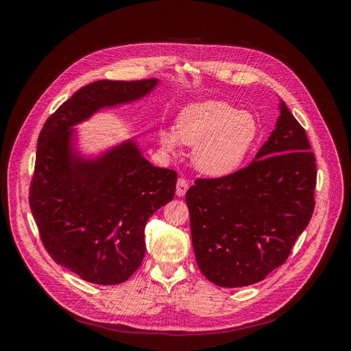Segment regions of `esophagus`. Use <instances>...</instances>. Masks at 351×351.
<instances>
[{
    "mask_svg": "<svg viewBox=\"0 0 351 351\" xmlns=\"http://www.w3.org/2000/svg\"><path fill=\"white\" fill-rule=\"evenodd\" d=\"M187 189H189V183H187V180L186 178H178L177 180V189H176V195L178 196V197H182V196H184L186 195V192H187Z\"/></svg>",
    "mask_w": 351,
    "mask_h": 351,
    "instance_id": "esophagus-1",
    "label": "esophagus"
}]
</instances>
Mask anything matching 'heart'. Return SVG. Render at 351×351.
Segmentation results:
<instances>
[{"label":"heart","instance_id":"b5f03b06","mask_svg":"<svg viewBox=\"0 0 351 351\" xmlns=\"http://www.w3.org/2000/svg\"><path fill=\"white\" fill-rule=\"evenodd\" d=\"M259 134L254 115L224 101H204L189 105L177 117L176 129L159 130V143L177 152L180 143L193 146L192 162L206 177L234 174L246 159Z\"/></svg>","mask_w":351,"mask_h":351}]
</instances>
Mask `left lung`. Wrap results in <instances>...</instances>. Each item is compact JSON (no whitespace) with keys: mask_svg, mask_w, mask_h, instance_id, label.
<instances>
[{"mask_svg":"<svg viewBox=\"0 0 351 351\" xmlns=\"http://www.w3.org/2000/svg\"><path fill=\"white\" fill-rule=\"evenodd\" d=\"M316 164L284 101L269 139L234 174L199 178L186 193L197 267L219 287L262 281L289 258L315 209Z\"/></svg>","mask_w":351,"mask_h":351,"instance_id":"8db88e82","label":"left lung"}]
</instances>
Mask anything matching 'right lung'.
<instances>
[{
	"label": "right lung",
	"mask_w": 351,
	"mask_h": 351,
	"mask_svg": "<svg viewBox=\"0 0 351 351\" xmlns=\"http://www.w3.org/2000/svg\"><path fill=\"white\" fill-rule=\"evenodd\" d=\"M158 79L98 80L52 114L38 139L29 204L49 256L84 281L129 280L145 256V226L173 200L177 173L154 167L134 139L83 156L74 125L151 93Z\"/></svg>",
	"instance_id": "obj_1"
}]
</instances>
